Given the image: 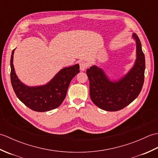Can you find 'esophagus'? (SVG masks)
Returning a JSON list of instances; mask_svg holds the SVG:
<instances>
[{
	"instance_id": "esophagus-1",
	"label": "esophagus",
	"mask_w": 158,
	"mask_h": 158,
	"mask_svg": "<svg viewBox=\"0 0 158 158\" xmlns=\"http://www.w3.org/2000/svg\"><path fill=\"white\" fill-rule=\"evenodd\" d=\"M79 65H80V70H81V71H84L85 69L88 66V63H86L85 62H81L79 63Z\"/></svg>"
}]
</instances>
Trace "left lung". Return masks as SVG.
Instances as JSON below:
<instances>
[{
  "instance_id": "1",
  "label": "left lung",
  "mask_w": 158,
  "mask_h": 158,
  "mask_svg": "<svg viewBox=\"0 0 158 158\" xmlns=\"http://www.w3.org/2000/svg\"><path fill=\"white\" fill-rule=\"evenodd\" d=\"M136 60L132 69L125 75L110 80L105 72L93 65L87 70L89 81V96L96 106L107 111H117L134 101L141 91L145 77V59L141 43L136 34Z\"/></svg>"
}]
</instances>
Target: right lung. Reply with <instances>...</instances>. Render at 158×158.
Segmentation results:
<instances>
[{"mask_svg":"<svg viewBox=\"0 0 158 158\" xmlns=\"http://www.w3.org/2000/svg\"><path fill=\"white\" fill-rule=\"evenodd\" d=\"M15 49L12 51L10 65L11 82L17 97L35 111L45 112L58 108L66 98L71 80L79 73V65L77 64L63 68L45 85L28 86L20 81L15 73L13 66Z\"/></svg>","mask_w":158,"mask_h":158,"instance_id":"obj_1","label":"right lung"}]
</instances>
